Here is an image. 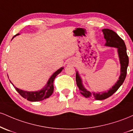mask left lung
Segmentation results:
<instances>
[{
	"mask_svg": "<svg viewBox=\"0 0 133 133\" xmlns=\"http://www.w3.org/2000/svg\"><path fill=\"white\" fill-rule=\"evenodd\" d=\"M102 31L103 32L104 37L106 41L105 45L108 47H116L117 49V53H118L121 64V74L119 79L114 84L112 88L109 89L106 92L95 93L91 92L87 90L82 84V79L79 76L78 72H76V84L78 87L81 94L85 97H93L96 100H103L110 97L119 88L126 78L127 68L129 64V58L127 55L126 47L124 41L113 30L109 29H104Z\"/></svg>",
	"mask_w": 133,
	"mask_h": 133,
	"instance_id": "8db88e82",
	"label": "left lung"
}]
</instances>
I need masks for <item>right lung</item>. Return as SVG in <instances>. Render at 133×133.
Segmentation results:
<instances>
[{
	"label": "right lung",
	"mask_w": 133,
	"mask_h": 133,
	"mask_svg": "<svg viewBox=\"0 0 133 133\" xmlns=\"http://www.w3.org/2000/svg\"><path fill=\"white\" fill-rule=\"evenodd\" d=\"M19 34H17L16 36H14L12 39ZM63 69L64 68H61L59 69H58L57 71L55 72L48 80L45 86L44 87L43 89L40 90V91H34V92H33V91H30L29 92V91H23V90H21L19 89V88L15 87L14 85L12 82L11 83L14 86V88L16 89V91L19 93L20 95L24 97V98L26 99L27 100L32 102L40 101H42L45 99L48 98V97H49L50 96L52 95V94L53 93V91H54V79L56 78V76L62 71Z\"/></svg>",
	"instance_id": "obj_1"
}]
</instances>
